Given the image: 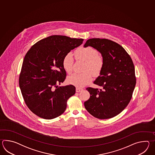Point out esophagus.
I'll list each match as a JSON object with an SVG mask.
<instances>
[{"label":"esophagus","mask_w":155,"mask_h":155,"mask_svg":"<svg viewBox=\"0 0 155 155\" xmlns=\"http://www.w3.org/2000/svg\"><path fill=\"white\" fill-rule=\"evenodd\" d=\"M82 89H80V88H79V87H76V92H80L81 91H82Z\"/></svg>","instance_id":"esophagus-1"}]
</instances>
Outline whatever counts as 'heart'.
I'll list each match as a JSON object with an SVG mask.
<instances>
[{
    "label": "heart",
    "mask_w": 155,
    "mask_h": 155,
    "mask_svg": "<svg viewBox=\"0 0 155 155\" xmlns=\"http://www.w3.org/2000/svg\"><path fill=\"white\" fill-rule=\"evenodd\" d=\"M74 55L77 60L85 61L84 68L85 72L82 74H73L68 78V81L78 87H82L92 79L91 71L95 76L101 73L104 66V60L102 56L99 55L95 49L90 46L79 48L75 51ZM62 64L66 73H71L74 65V58L71 53H68L64 57Z\"/></svg>",
    "instance_id": "heart-1"
}]
</instances>
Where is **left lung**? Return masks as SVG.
I'll return each mask as SVG.
<instances>
[{
  "mask_svg": "<svg viewBox=\"0 0 155 155\" xmlns=\"http://www.w3.org/2000/svg\"><path fill=\"white\" fill-rule=\"evenodd\" d=\"M88 46L101 54L104 66L94 82L102 89L87 87L90 97L84 106L95 117L110 119L122 112L131 99L136 83L135 66L124 48L112 40L90 39L84 45Z\"/></svg>",
  "mask_w": 155,
  "mask_h": 155,
  "instance_id": "obj_1",
  "label": "left lung"
}]
</instances>
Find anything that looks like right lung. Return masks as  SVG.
Segmentation results:
<instances>
[{
	"instance_id": "right-lung-1",
	"label": "right lung",
	"mask_w": 155,
	"mask_h": 155,
	"mask_svg": "<svg viewBox=\"0 0 155 155\" xmlns=\"http://www.w3.org/2000/svg\"><path fill=\"white\" fill-rule=\"evenodd\" d=\"M83 40L51 35L38 41L26 53L19 84L26 105L36 115L50 120L65 111L68 100L76 91L72 85L58 86L66 79L63 59Z\"/></svg>"
}]
</instances>
